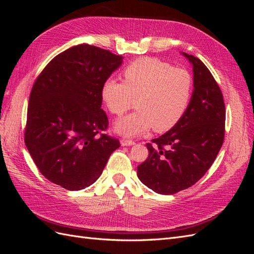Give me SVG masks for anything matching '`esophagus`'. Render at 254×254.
Instances as JSON below:
<instances>
[{
    "label": "esophagus",
    "mask_w": 254,
    "mask_h": 254,
    "mask_svg": "<svg viewBox=\"0 0 254 254\" xmlns=\"http://www.w3.org/2000/svg\"><path fill=\"white\" fill-rule=\"evenodd\" d=\"M121 144H122V146H132V145H134V141H132V140H127V139H123V140L121 141Z\"/></svg>",
    "instance_id": "esophagus-1"
}]
</instances>
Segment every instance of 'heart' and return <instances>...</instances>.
I'll return each instance as SVG.
<instances>
[{
  "label": "heart",
  "mask_w": 254,
  "mask_h": 254,
  "mask_svg": "<svg viewBox=\"0 0 254 254\" xmlns=\"http://www.w3.org/2000/svg\"><path fill=\"white\" fill-rule=\"evenodd\" d=\"M124 82L109 78L102 86V99L112 114L121 117L133 106L136 111L115 123V131L136 136L150 128L165 132L187 112L193 95V76L158 58L142 57L123 72Z\"/></svg>",
  "instance_id": "1"
}]
</instances>
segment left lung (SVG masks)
Instances as JSON below:
<instances>
[{"label": "left lung", "mask_w": 254, "mask_h": 254, "mask_svg": "<svg viewBox=\"0 0 254 254\" xmlns=\"http://www.w3.org/2000/svg\"><path fill=\"white\" fill-rule=\"evenodd\" d=\"M182 54L193 65L194 91L190 106L170 131L146 144L148 158L137 166L141 182L163 195L178 193L202 178L225 139L221 90L200 59Z\"/></svg>", "instance_id": "8db88e82"}]
</instances>
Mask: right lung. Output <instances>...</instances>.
<instances>
[{
  "instance_id": "add662e5",
  "label": "right lung",
  "mask_w": 254,
  "mask_h": 254,
  "mask_svg": "<svg viewBox=\"0 0 254 254\" xmlns=\"http://www.w3.org/2000/svg\"><path fill=\"white\" fill-rule=\"evenodd\" d=\"M108 50L79 44L54 57L29 95L24 141L51 182L68 190L93 184L121 144L102 131V86L122 64Z\"/></svg>"
}]
</instances>
